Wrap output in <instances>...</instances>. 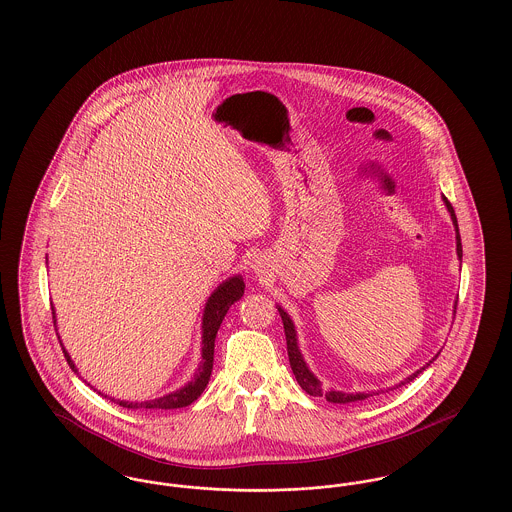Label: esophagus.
Segmentation results:
<instances>
[{
  "label": "esophagus",
  "instance_id": "1",
  "mask_svg": "<svg viewBox=\"0 0 512 512\" xmlns=\"http://www.w3.org/2000/svg\"><path fill=\"white\" fill-rule=\"evenodd\" d=\"M253 269H255V271H259V265H257V267H253Z\"/></svg>",
  "mask_w": 512,
  "mask_h": 512
}]
</instances>
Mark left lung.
<instances>
[{
	"label": "left lung",
	"mask_w": 512,
	"mask_h": 512,
	"mask_svg": "<svg viewBox=\"0 0 512 512\" xmlns=\"http://www.w3.org/2000/svg\"><path fill=\"white\" fill-rule=\"evenodd\" d=\"M443 203H445L447 211L451 214L452 226H454V230H456V255H458V259L462 261V243H460V232H458L456 214H454V209H452L451 203L447 201V197H443ZM456 301H454V311H456ZM276 307H278V313H280L282 323H284V334H286V346H288L290 367H292V371H294V375H296V381L300 383L301 389L307 392L309 396H325V398H327L329 402H332V404H350V402L365 400V398H369V396H373V394H379V392H381H344L336 391V389H323L321 381L313 375V371L307 367V363H305L303 356H301L300 346H298V332H296V325H294V321L290 319V315H288L280 305H276ZM439 354H441V352H437V354H435V358H433V360H429V363H433V361L437 360V356H439ZM429 363H425V365L420 367L418 371H414L412 375H408V377H406L404 381H400L398 385L389 387L387 391L398 389V387H402V385H406V383L414 381V379L420 375L421 371H423Z\"/></svg>",
	"instance_id": "left-lung-1"
}]
</instances>
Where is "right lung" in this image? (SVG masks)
Returning a JSON list of instances; mask_svg holds the SVG:
<instances>
[{"instance_id": "right-lung-1", "label": "right lung", "mask_w": 512, "mask_h": 512, "mask_svg": "<svg viewBox=\"0 0 512 512\" xmlns=\"http://www.w3.org/2000/svg\"><path fill=\"white\" fill-rule=\"evenodd\" d=\"M48 263V259H46ZM243 290H245V282L241 278V274H234L230 278H226L205 303V311H203V323H201V332H203V348H201V365L197 367L193 379L183 385L181 389L174 392H168L160 398H154V400H145V402H127V400H118V404L123 408H152V410H174V408H185L189 406L191 402H195L201 392L207 389L209 385V379H211L212 373V361H214V338H216V332L222 325V319L224 315L228 313V309L241 300L243 296ZM54 325H56V311H54ZM60 338V336H58ZM61 350L65 354V360L69 363V367L79 375V369L75 367V363L71 360V356L67 354V350L63 348L61 344ZM102 394V392H100ZM106 398L114 400L112 396L104 394Z\"/></svg>"}]
</instances>
